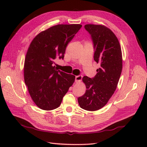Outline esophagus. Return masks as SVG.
Masks as SVG:
<instances>
[{
    "label": "esophagus",
    "instance_id": "1",
    "mask_svg": "<svg viewBox=\"0 0 147 147\" xmlns=\"http://www.w3.org/2000/svg\"><path fill=\"white\" fill-rule=\"evenodd\" d=\"M82 78H83V76H82V75H77V76L75 77V82H76V83H79V82H80L82 81Z\"/></svg>",
    "mask_w": 147,
    "mask_h": 147
}]
</instances>
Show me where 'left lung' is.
Masks as SVG:
<instances>
[{
	"mask_svg": "<svg viewBox=\"0 0 147 147\" xmlns=\"http://www.w3.org/2000/svg\"><path fill=\"white\" fill-rule=\"evenodd\" d=\"M84 29L91 35L94 60L100 64V68L94 77H83L86 90L78 102L82 109L96 111L106 105L116 90L122 71V53L117 37L109 28L86 24Z\"/></svg>",
	"mask_w": 147,
	"mask_h": 147,
	"instance_id": "left-lung-1",
	"label": "left lung"
}]
</instances>
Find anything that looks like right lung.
I'll list each match as a JSON object with an SVG mask.
<instances>
[{
	"mask_svg": "<svg viewBox=\"0 0 147 147\" xmlns=\"http://www.w3.org/2000/svg\"><path fill=\"white\" fill-rule=\"evenodd\" d=\"M82 26L58 24L38 34L26 56L24 77L31 98L40 109L58 107L75 77L57 70L56 59H64L65 48Z\"/></svg>",
	"mask_w": 147,
	"mask_h": 147,
	"instance_id": "add662e5",
	"label": "right lung"
}]
</instances>
